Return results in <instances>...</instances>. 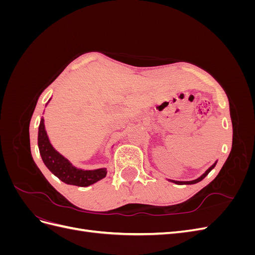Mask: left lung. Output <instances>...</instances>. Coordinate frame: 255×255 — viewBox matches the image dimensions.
Segmentation results:
<instances>
[{"instance_id":"8db88e82","label":"left lung","mask_w":255,"mask_h":255,"mask_svg":"<svg viewBox=\"0 0 255 255\" xmlns=\"http://www.w3.org/2000/svg\"><path fill=\"white\" fill-rule=\"evenodd\" d=\"M216 164H217V161H215V163L207 169V170L200 176V177H198V179H196V180H194V181H174V180H169L170 182H172V183H174V184H177V185H191V184H196V183H198V182H200V181H202L204 177L210 173L213 169L215 168V166H216Z\"/></svg>"}]
</instances>
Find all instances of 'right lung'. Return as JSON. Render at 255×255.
<instances>
[{
    "label": "right lung",
    "mask_w": 255,
    "mask_h": 255,
    "mask_svg": "<svg viewBox=\"0 0 255 255\" xmlns=\"http://www.w3.org/2000/svg\"><path fill=\"white\" fill-rule=\"evenodd\" d=\"M38 148H39L44 165L54 175L66 184L86 187L106 176V168L83 170V169L74 167L69 159L54 149L45 130L43 118H41L39 128H38Z\"/></svg>",
    "instance_id": "1"
}]
</instances>
